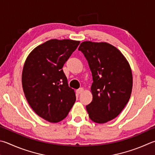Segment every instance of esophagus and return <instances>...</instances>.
<instances>
[{
	"mask_svg": "<svg viewBox=\"0 0 155 155\" xmlns=\"http://www.w3.org/2000/svg\"><path fill=\"white\" fill-rule=\"evenodd\" d=\"M83 88H79L77 90V91L76 92H77V94H81V93H83Z\"/></svg>",
	"mask_w": 155,
	"mask_h": 155,
	"instance_id": "1",
	"label": "esophagus"
}]
</instances>
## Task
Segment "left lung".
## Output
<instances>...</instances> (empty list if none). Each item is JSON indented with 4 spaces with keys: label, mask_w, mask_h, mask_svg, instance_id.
<instances>
[{
    "label": "left lung",
    "mask_w": 155,
    "mask_h": 155,
    "mask_svg": "<svg viewBox=\"0 0 155 155\" xmlns=\"http://www.w3.org/2000/svg\"><path fill=\"white\" fill-rule=\"evenodd\" d=\"M83 53L91 71L92 102L86 106L89 117L97 123L116 118L130 98L133 77L130 66L121 52L107 43L83 42Z\"/></svg>",
    "instance_id": "1"
}]
</instances>
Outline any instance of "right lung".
Returning <instances> with one entry per match:
<instances>
[{
	"label": "right lung",
	"mask_w": 155,
	"mask_h": 155,
	"mask_svg": "<svg viewBox=\"0 0 155 155\" xmlns=\"http://www.w3.org/2000/svg\"><path fill=\"white\" fill-rule=\"evenodd\" d=\"M79 43L52 39L36 47L25 61L21 77L25 96L33 110L49 122L65 119L76 101L62 68Z\"/></svg>",
	"instance_id": "1"
}]
</instances>
